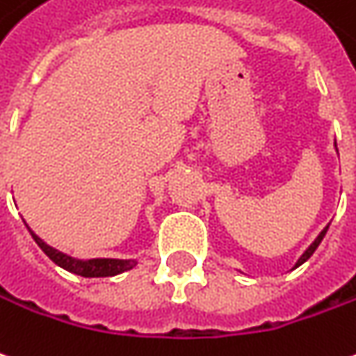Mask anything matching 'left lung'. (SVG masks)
I'll return each instance as SVG.
<instances>
[{"mask_svg":"<svg viewBox=\"0 0 356 356\" xmlns=\"http://www.w3.org/2000/svg\"><path fill=\"white\" fill-rule=\"evenodd\" d=\"M334 146H335V150H337V144H334ZM327 227H330V225H325L324 229L320 231V235H318V237L314 238V241H312V243H310V247H308L307 250H305V252H302V254H300V258H299V260H297V264H295V268H299L300 264H305V262H307L308 258H310V256L314 254V250H316L318 245H320V243H322V238H324V235H325V231H327Z\"/></svg>","mask_w":356,"mask_h":356,"instance_id":"left-lung-1","label":"left lung"}]
</instances>
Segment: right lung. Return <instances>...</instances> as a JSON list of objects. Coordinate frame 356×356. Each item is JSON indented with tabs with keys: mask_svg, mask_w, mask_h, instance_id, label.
Listing matches in <instances>:
<instances>
[{
	"mask_svg": "<svg viewBox=\"0 0 356 356\" xmlns=\"http://www.w3.org/2000/svg\"><path fill=\"white\" fill-rule=\"evenodd\" d=\"M26 227H29V223H26ZM29 231H31L32 238L36 241V245L49 256L51 262H56L59 268L76 273L81 277H109V275H118V273H123L127 270H133L138 264L136 258H129V260H121V258H88V260L74 258V256H69L61 250H57V248L49 247L48 243L44 238H40L31 227H29Z\"/></svg>",
	"mask_w": 356,
	"mask_h": 356,
	"instance_id": "right-lung-1",
	"label": "right lung"
}]
</instances>
